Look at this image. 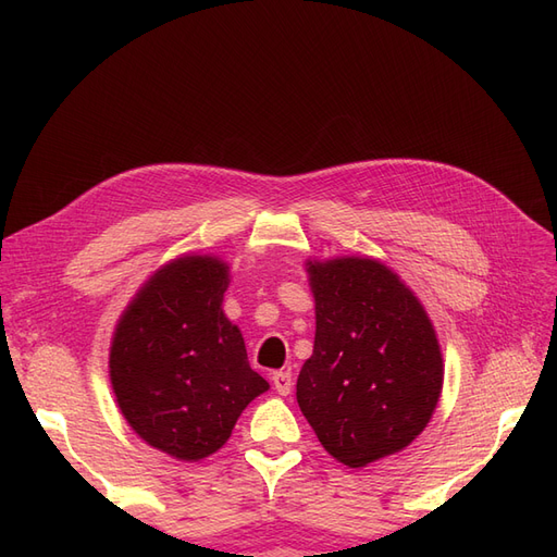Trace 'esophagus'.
<instances>
[{
    "mask_svg": "<svg viewBox=\"0 0 557 557\" xmlns=\"http://www.w3.org/2000/svg\"><path fill=\"white\" fill-rule=\"evenodd\" d=\"M272 381H274V387H276L278 395H288L293 391V372H290V369H281V372H274Z\"/></svg>",
    "mask_w": 557,
    "mask_h": 557,
    "instance_id": "esophagus-1",
    "label": "esophagus"
}]
</instances>
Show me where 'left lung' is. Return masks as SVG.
<instances>
[{
    "label": "left lung",
    "mask_w": 557,
    "mask_h": 557,
    "mask_svg": "<svg viewBox=\"0 0 557 557\" xmlns=\"http://www.w3.org/2000/svg\"><path fill=\"white\" fill-rule=\"evenodd\" d=\"M309 281L315 342L297 404L332 458L358 469L425 430L442 395V350L425 309L381 262H309Z\"/></svg>",
    "instance_id": "left-lung-1"
}]
</instances>
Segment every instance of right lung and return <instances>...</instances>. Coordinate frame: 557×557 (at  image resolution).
<instances>
[{"instance_id":"1","label":"right lung","mask_w":557,"mask_h":557,"mask_svg":"<svg viewBox=\"0 0 557 557\" xmlns=\"http://www.w3.org/2000/svg\"><path fill=\"white\" fill-rule=\"evenodd\" d=\"M225 290L221 260H174L115 327L109 367L117 407L144 442L178 460L221 448L250 399L269 387L221 309Z\"/></svg>"}]
</instances>
